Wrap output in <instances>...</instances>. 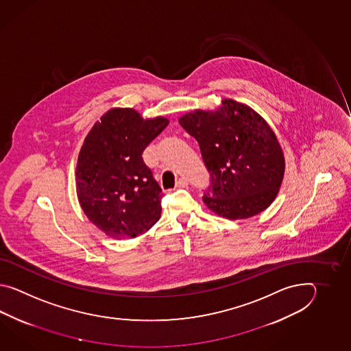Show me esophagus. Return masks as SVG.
I'll list each match as a JSON object with an SVG mask.
<instances>
[{
    "label": "esophagus",
    "instance_id": "obj_1",
    "mask_svg": "<svg viewBox=\"0 0 351 351\" xmlns=\"http://www.w3.org/2000/svg\"><path fill=\"white\" fill-rule=\"evenodd\" d=\"M188 186V180L186 178H179L176 183L177 188H186Z\"/></svg>",
    "mask_w": 351,
    "mask_h": 351
}]
</instances>
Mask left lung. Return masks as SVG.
Wrapping results in <instances>:
<instances>
[{"label": "left lung", "mask_w": 351, "mask_h": 351, "mask_svg": "<svg viewBox=\"0 0 351 351\" xmlns=\"http://www.w3.org/2000/svg\"><path fill=\"white\" fill-rule=\"evenodd\" d=\"M179 124L199 144L210 176L203 202L228 219L256 216L276 198L285 158L276 135L250 106L223 99L215 112L194 110Z\"/></svg>", "instance_id": "1"}]
</instances>
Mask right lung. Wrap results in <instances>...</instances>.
<instances>
[{"mask_svg": "<svg viewBox=\"0 0 351 351\" xmlns=\"http://www.w3.org/2000/svg\"><path fill=\"white\" fill-rule=\"evenodd\" d=\"M168 123L114 108L86 135L76 165V193L90 222L106 236L134 239L159 219L163 194L142 154Z\"/></svg>", "mask_w": 351, "mask_h": 351, "instance_id": "obj_1", "label": "right lung"}]
</instances>
